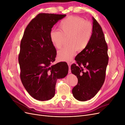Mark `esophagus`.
I'll use <instances>...</instances> for the list:
<instances>
[{
    "mask_svg": "<svg viewBox=\"0 0 125 125\" xmlns=\"http://www.w3.org/2000/svg\"><path fill=\"white\" fill-rule=\"evenodd\" d=\"M68 63V66H69V71H68V73H71V67H70V66H71V63L70 62H68L67 63Z\"/></svg>",
    "mask_w": 125,
    "mask_h": 125,
    "instance_id": "1",
    "label": "esophagus"
}]
</instances>
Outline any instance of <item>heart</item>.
<instances>
[{
    "instance_id": "b5f03b06",
    "label": "heart",
    "mask_w": 125,
    "mask_h": 125,
    "mask_svg": "<svg viewBox=\"0 0 125 125\" xmlns=\"http://www.w3.org/2000/svg\"><path fill=\"white\" fill-rule=\"evenodd\" d=\"M60 32L52 30L50 33L51 42L58 49L62 47L65 39H68L69 46L58 52L60 61L69 62L77 50L82 51L88 46L93 33L92 24L79 17L69 16L62 20L59 24Z\"/></svg>"
}]
</instances>
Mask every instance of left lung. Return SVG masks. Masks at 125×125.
<instances>
[{
    "instance_id": "1",
    "label": "left lung",
    "mask_w": 125,
    "mask_h": 125,
    "mask_svg": "<svg viewBox=\"0 0 125 125\" xmlns=\"http://www.w3.org/2000/svg\"><path fill=\"white\" fill-rule=\"evenodd\" d=\"M93 33L86 47L75 57L77 64L71 66L72 73L76 75L78 84L72 90L75 99L86 101L99 91L105 78L108 62V47L103 31L92 17Z\"/></svg>"
}]
</instances>
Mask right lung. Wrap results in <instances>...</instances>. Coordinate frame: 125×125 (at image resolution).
Masks as SVG:
<instances>
[{
  "label": "right lung",
  "mask_w": 125,
  "mask_h": 125,
  "mask_svg": "<svg viewBox=\"0 0 125 125\" xmlns=\"http://www.w3.org/2000/svg\"><path fill=\"white\" fill-rule=\"evenodd\" d=\"M66 14L39 13L26 26L21 41L19 63L24 87L34 99L44 101L55 95L57 80L68 73L66 62L52 65L56 56L50 33Z\"/></svg>",
  "instance_id": "1"
}]
</instances>
